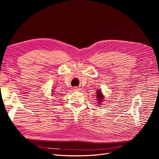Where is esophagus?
<instances>
[{
    "label": "esophagus",
    "instance_id": "esophagus-1",
    "mask_svg": "<svg viewBox=\"0 0 159 159\" xmlns=\"http://www.w3.org/2000/svg\"><path fill=\"white\" fill-rule=\"evenodd\" d=\"M80 90V88L77 87H74V91H77V90Z\"/></svg>",
    "mask_w": 159,
    "mask_h": 159
}]
</instances>
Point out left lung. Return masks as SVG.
I'll use <instances>...</instances> for the list:
<instances>
[{"mask_svg":"<svg viewBox=\"0 0 159 159\" xmlns=\"http://www.w3.org/2000/svg\"><path fill=\"white\" fill-rule=\"evenodd\" d=\"M96 93H96V94H97V96H96L97 97H96V98H97L98 101H99V102H98V103H99V104H102L101 102L103 101L104 96H103L102 94L101 90H98Z\"/></svg>","mask_w":159,"mask_h":159,"instance_id":"8db88e82","label":"left lung"}]
</instances>
